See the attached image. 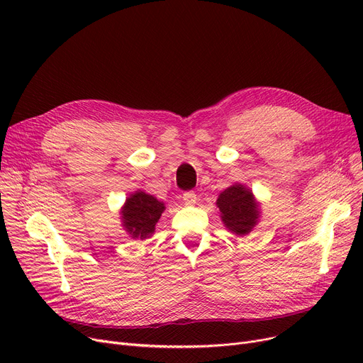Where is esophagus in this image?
<instances>
[{
    "instance_id": "34e87169",
    "label": "esophagus",
    "mask_w": 363,
    "mask_h": 363,
    "mask_svg": "<svg viewBox=\"0 0 363 363\" xmlns=\"http://www.w3.org/2000/svg\"><path fill=\"white\" fill-rule=\"evenodd\" d=\"M182 200L186 206H194L197 203V194L193 193V191H188V193H184L182 196Z\"/></svg>"
}]
</instances>
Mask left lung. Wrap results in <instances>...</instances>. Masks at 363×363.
Listing matches in <instances>:
<instances>
[{"label": "left lung", "instance_id": "8db88e82", "mask_svg": "<svg viewBox=\"0 0 363 363\" xmlns=\"http://www.w3.org/2000/svg\"><path fill=\"white\" fill-rule=\"evenodd\" d=\"M216 206L226 230L238 237L249 235L260 220V203L252 189L242 184L228 186L219 194Z\"/></svg>", "mask_w": 363, "mask_h": 363}]
</instances>
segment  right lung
Listing matches in <instances>:
<instances>
[{
	"instance_id": "obj_1",
	"label": "right lung",
	"mask_w": 363,
	"mask_h": 363,
	"mask_svg": "<svg viewBox=\"0 0 363 363\" xmlns=\"http://www.w3.org/2000/svg\"><path fill=\"white\" fill-rule=\"evenodd\" d=\"M166 211L163 201L145 191L132 193L121 208L123 230L133 240L150 238L156 231V223Z\"/></svg>"
}]
</instances>
